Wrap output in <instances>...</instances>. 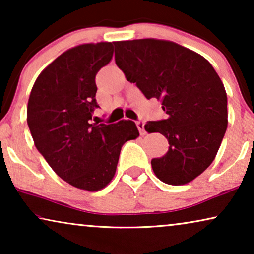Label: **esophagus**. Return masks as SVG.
Segmentation results:
<instances>
[{
	"instance_id": "esophagus-1",
	"label": "esophagus",
	"mask_w": 254,
	"mask_h": 254,
	"mask_svg": "<svg viewBox=\"0 0 254 254\" xmlns=\"http://www.w3.org/2000/svg\"><path fill=\"white\" fill-rule=\"evenodd\" d=\"M136 126L138 128V130H140L141 135H144L145 134V130H144V121L143 120H137L136 121Z\"/></svg>"
}]
</instances>
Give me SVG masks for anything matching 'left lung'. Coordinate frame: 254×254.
Masks as SVG:
<instances>
[{"label": "left lung", "instance_id": "obj_1", "mask_svg": "<svg viewBox=\"0 0 254 254\" xmlns=\"http://www.w3.org/2000/svg\"><path fill=\"white\" fill-rule=\"evenodd\" d=\"M116 64L145 98L162 100L166 119L148 121V133L168 138L169 150L154 158L159 180L184 185L214 161L228 126V99L217 72L203 57L166 40L117 41Z\"/></svg>", "mask_w": 254, "mask_h": 254}]
</instances>
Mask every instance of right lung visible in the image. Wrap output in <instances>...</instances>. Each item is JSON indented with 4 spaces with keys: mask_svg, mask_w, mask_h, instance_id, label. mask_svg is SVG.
I'll use <instances>...</instances> for the list:
<instances>
[{
    "mask_svg": "<svg viewBox=\"0 0 254 254\" xmlns=\"http://www.w3.org/2000/svg\"><path fill=\"white\" fill-rule=\"evenodd\" d=\"M113 57L112 43L70 48L41 71L27 103V125L38 151L57 175L95 192L114 177L121 147L138 135L131 120L92 123L96 75Z\"/></svg>",
    "mask_w": 254,
    "mask_h": 254,
    "instance_id": "1",
    "label": "right lung"
}]
</instances>
